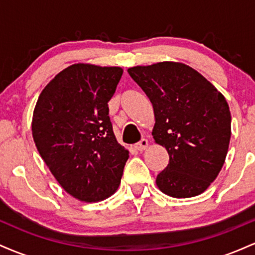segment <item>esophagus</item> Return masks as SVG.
Here are the masks:
<instances>
[{
  "mask_svg": "<svg viewBox=\"0 0 255 255\" xmlns=\"http://www.w3.org/2000/svg\"><path fill=\"white\" fill-rule=\"evenodd\" d=\"M147 146H148V141L146 139H142L141 141L140 142H137V144L135 145V148L137 151H144V150H146V148H147Z\"/></svg>",
  "mask_w": 255,
  "mask_h": 255,
  "instance_id": "obj_1",
  "label": "esophagus"
}]
</instances>
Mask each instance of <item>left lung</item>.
<instances>
[{
  "label": "left lung",
  "mask_w": 255,
  "mask_h": 255,
  "mask_svg": "<svg viewBox=\"0 0 255 255\" xmlns=\"http://www.w3.org/2000/svg\"><path fill=\"white\" fill-rule=\"evenodd\" d=\"M151 101L154 142L165 147L169 164L156 178L172 198L197 197L218 176L231 136L224 96L192 67L157 62L127 69Z\"/></svg>",
  "instance_id": "left-lung-1"
}]
</instances>
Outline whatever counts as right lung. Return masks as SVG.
Wrapping results in <instances>:
<instances>
[{"instance_id": "1", "label": "right lung", "mask_w": 255, "mask_h": 255, "mask_svg": "<svg viewBox=\"0 0 255 255\" xmlns=\"http://www.w3.org/2000/svg\"><path fill=\"white\" fill-rule=\"evenodd\" d=\"M124 69L74 63L40 92L32 116V136L60 186L85 203L118 191L129 157L116 140L108 102Z\"/></svg>"}]
</instances>
